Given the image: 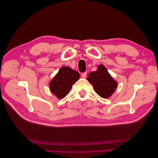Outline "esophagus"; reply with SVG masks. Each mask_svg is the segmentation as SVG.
Masks as SVG:
<instances>
[{
  "instance_id": "esophagus-1",
  "label": "esophagus",
  "mask_w": 158,
  "mask_h": 158,
  "mask_svg": "<svg viewBox=\"0 0 158 158\" xmlns=\"http://www.w3.org/2000/svg\"><path fill=\"white\" fill-rule=\"evenodd\" d=\"M86 76H87V72L81 73V77H83V78H85Z\"/></svg>"
}]
</instances>
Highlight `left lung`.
<instances>
[{"label":"left lung","instance_id":"8db88e82","mask_svg":"<svg viewBox=\"0 0 158 158\" xmlns=\"http://www.w3.org/2000/svg\"><path fill=\"white\" fill-rule=\"evenodd\" d=\"M87 79L92 83L96 92L103 98L111 96L117 86V82L103 65L98 66L96 71L90 73Z\"/></svg>","mask_w":158,"mask_h":158}]
</instances>
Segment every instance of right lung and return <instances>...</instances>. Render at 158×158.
<instances>
[{"mask_svg": "<svg viewBox=\"0 0 158 158\" xmlns=\"http://www.w3.org/2000/svg\"><path fill=\"white\" fill-rule=\"evenodd\" d=\"M79 77L78 72L69 67L63 66L50 82V90L58 98H64L69 93L73 84L79 79Z\"/></svg>", "mask_w": 158, "mask_h": 158, "instance_id": "obj_1", "label": "right lung"}]
</instances>
